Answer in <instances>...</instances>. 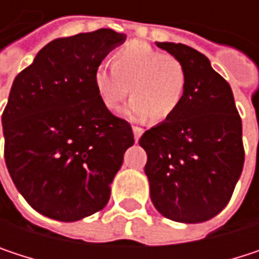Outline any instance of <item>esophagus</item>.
I'll return each instance as SVG.
<instances>
[{
    "mask_svg": "<svg viewBox=\"0 0 259 259\" xmlns=\"http://www.w3.org/2000/svg\"><path fill=\"white\" fill-rule=\"evenodd\" d=\"M132 130H133L135 141L138 142V141H139V138H141V136H142V133H144V129H141V127H138V126H133V127H132Z\"/></svg>",
    "mask_w": 259,
    "mask_h": 259,
    "instance_id": "obj_1",
    "label": "esophagus"
}]
</instances>
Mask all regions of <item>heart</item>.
<instances>
[{
    "label": "heart",
    "mask_w": 259,
    "mask_h": 259,
    "mask_svg": "<svg viewBox=\"0 0 259 259\" xmlns=\"http://www.w3.org/2000/svg\"><path fill=\"white\" fill-rule=\"evenodd\" d=\"M93 83L108 111L120 109L130 87L126 117L133 121L150 117L163 121L180 106L186 91V70L177 57L133 41L114 54L112 66L102 63L96 67Z\"/></svg>",
    "instance_id": "obj_1"
}]
</instances>
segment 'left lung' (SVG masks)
<instances>
[{
	"label": "left lung",
	"instance_id": "left-lung-1",
	"mask_svg": "<svg viewBox=\"0 0 259 259\" xmlns=\"http://www.w3.org/2000/svg\"><path fill=\"white\" fill-rule=\"evenodd\" d=\"M156 45L183 63L186 91L176 114L139 139L151 202L171 221L205 222L227 207L241 176V118L230 83L205 55L181 43Z\"/></svg>",
	"mask_w": 259,
	"mask_h": 259
}]
</instances>
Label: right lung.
<instances>
[{
	"label": "right lung",
	"instance_id": "add662e5",
	"mask_svg": "<svg viewBox=\"0 0 259 259\" xmlns=\"http://www.w3.org/2000/svg\"><path fill=\"white\" fill-rule=\"evenodd\" d=\"M124 40L109 28L55 38L13 80L1 118L4 159L16 189L46 218L75 222L109 201L135 139L99 100L93 75Z\"/></svg>",
	"mask_w": 259,
	"mask_h": 259
}]
</instances>
